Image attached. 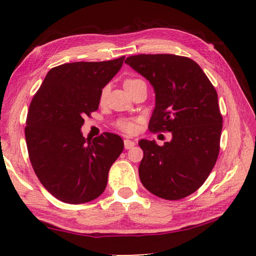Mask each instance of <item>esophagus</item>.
<instances>
[{"mask_svg": "<svg viewBox=\"0 0 256 256\" xmlns=\"http://www.w3.org/2000/svg\"><path fill=\"white\" fill-rule=\"evenodd\" d=\"M134 146H136V142H134V141L128 140V138H126V140H124V148L126 149V150L132 149Z\"/></svg>", "mask_w": 256, "mask_h": 256, "instance_id": "obj_1", "label": "esophagus"}]
</instances>
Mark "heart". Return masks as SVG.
I'll list each match as a JSON object with an SVG mask.
<instances>
[{
	"instance_id": "obj_1",
	"label": "heart",
	"mask_w": 256,
	"mask_h": 256,
	"mask_svg": "<svg viewBox=\"0 0 256 256\" xmlns=\"http://www.w3.org/2000/svg\"><path fill=\"white\" fill-rule=\"evenodd\" d=\"M141 81L142 80H140V79H128V80H125V82H124L125 89H128V88H130V86L136 84L138 82H141ZM107 94H108V86H105V88L102 90V94H100V102H102L106 100ZM118 128H120L122 131L126 132V133H133L136 130V123H134L133 120H118Z\"/></svg>"
}]
</instances>
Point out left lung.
I'll use <instances>...</instances> for the list:
<instances>
[{
    "label": "left lung",
    "mask_w": 256,
    "mask_h": 256,
    "mask_svg": "<svg viewBox=\"0 0 256 256\" xmlns=\"http://www.w3.org/2000/svg\"><path fill=\"white\" fill-rule=\"evenodd\" d=\"M125 63L144 76L156 92L151 132H172L158 146L141 140V183L164 200L196 192L214 167L220 150L222 116L218 94L196 62L172 54H140Z\"/></svg>",
    "instance_id": "left-lung-1"
}]
</instances>
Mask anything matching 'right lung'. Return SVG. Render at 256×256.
<instances>
[{"label": "right lung", "instance_id": "obj_1", "mask_svg": "<svg viewBox=\"0 0 256 256\" xmlns=\"http://www.w3.org/2000/svg\"><path fill=\"white\" fill-rule=\"evenodd\" d=\"M125 56L102 62L66 63L50 68L30 102L24 128L34 172L52 196L70 204L97 198L108 172L124 148L122 138L105 132L84 138V118L96 112L104 86Z\"/></svg>", "mask_w": 256, "mask_h": 256}]
</instances>
